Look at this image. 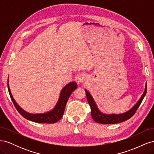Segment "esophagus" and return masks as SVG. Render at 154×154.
Here are the masks:
<instances>
[{
    "mask_svg": "<svg viewBox=\"0 0 154 154\" xmlns=\"http://www.w3.org/2000/svg\"><path fill=\"white\" fill-rule=\"evenodd\" d=\"M85 80V78L84 76H80V78H78V82H84Z\"/></svg>",
    "mask_w": 154,
    "mask_h": 154,
    "instance_id": "esophagus-1",
    "label": "esophagus"
}]
</instances>
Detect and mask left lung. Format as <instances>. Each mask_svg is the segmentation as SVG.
I'll return each instance as SVG.
<instances>
[{
	"label": "left lung",
	"instance_id": "obj_1",
	"mask_svg": "<svg viewBox=\"0 0 154 154\" xmlns=\"http://www.w3.org/2000/svg\"><path fill=\"white\" fill-rule=\"evenodd\" d=\"M86 92V96L88 104L90 105L91 110V116L92 119H94V122L101 124H116L119 123L121 122H125V121L129 119L130 118H132V116L136 113L139 106H140L141 102L146 95V85L145 90L142 95L141 97L137 103L132 108L128 110V112L122 114H105L101 113V112L97 109V107L95 103V102L93 100L92 97L90 94V93L88 92L87 90H85Z\"/></svg>",
	"mask_w": 154,
	"mask_h": 154
}]
</instances>
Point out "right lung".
Segmentation results:
<instances>
[{
    "instance_id": "obj_1",
    "label": "right lung",
    "mask_w": 154,
    "mask_h": 154,
    "mask_svg": "<svg viewBox=\"0 0 154 154\" xmlns=\"http://www.w3.org/2000/svg\"><path fill=\"white\" fill-rule=\"evenodd\" d=\"M8 87V91L10 94L11 99L13 101V103L15 105L16 109L19 112L23 117L26 119L31 121V122L40 123H54L57 122L60 119L62 118L63 114L64 113L65 108H66V103L68 101L69 96L72 94V91H74L77 88V84L76 82H71L69 84L65 87L61 93H60V96L59 100L57 105L55 106L54 109L49 112L45 114H31L27 113L24 110H23L20 107L17 105L15 100L11 95L10 88Z\"/></svg>"
}]
</instances>
